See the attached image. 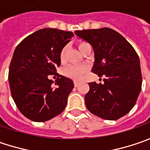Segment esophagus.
<instances>
[{
	"label": "esophagus",
	"instance_id": "34e87169",
	"mask_svg": "<svg viewBox=\"0 0 150 150\" xmlns=\"http://www.w3.org/2000/svg\"><path fill=\"white\" fill-rule=\"evenodd\" d=\"M78 84H79L78 82H77V81H74V86H75V87H78Z\"/></svg>",
	"mask_w": 150,
	"mask_h": 150
}]
</instances>
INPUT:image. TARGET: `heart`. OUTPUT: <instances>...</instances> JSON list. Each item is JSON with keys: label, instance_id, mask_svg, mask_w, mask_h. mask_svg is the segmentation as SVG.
I'll return each instance as SVG.
<instances>
[{"label": "heart", "instance_id": "1", "mask_svg": "<svg viewBox=\"0 0 150 150\" xmlns=\"http://www.w3.org/2000/svg\"><path fill=\"white\" fill-rule=\"evenodd\" d=\"M83 44H85V42L79 43L78 48L80 49ZM65 52H66V48H63L61 52L60 59L62 62L65 58ZM87 70H88V67L85 65H69L63 69L62 73L64 76L71 78L72 80H80L81 78L83 77V75L87 72Z\"/></svg>", "mask_w": 150, "mask_h": 150}]
</instances>
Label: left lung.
Segmentation results:
<instances>
[{"mask_svg": "<svg viewBox=\"0 0 150 150\" xmlns=\"http://www.w3.org/2000/svg\"><path fill=\"white\" fill-rule=\"evenodd\" d=\"M74 33L93 47L92 72L106 77L103 84L88 83L89 92L84 98L86 107L103 119L123 117L135 105L141 91L140 62L135 50L122 35L108 27Z\"/></svg>", "mask_w": 150, "mask_h": 150, "instance_id": "8db88e82", "label": "left lung"}]
</instances>
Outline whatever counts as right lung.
<instances>
[{"mask_svg":"<svg viewBox=\"0 0 150 150\" xmlns=\"http://www.w3.org/2000/svg\"><path fill=\"white\" fill-rule=\"evenodd\" d=\"M73 37L72 32L43 28L26 37L16 47L9 67V85L20 112L34 122H45L67 106L74 84L58 75L53 86L49 75L61 65L60 53Z\"/></svg>","mask_w":150,"mask_h":150,"instance_id":"add662e5","label":"right lung"}]
</instances>
